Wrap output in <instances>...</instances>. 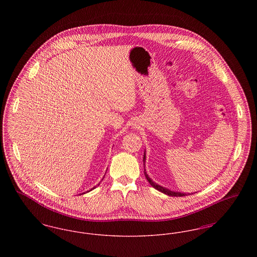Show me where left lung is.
<instances>
[{
    "instance_id": "obj_1",
    "label": "left lung",
    "mask_w": 257,
    "mask_h": 257,
    "mask_svg": "<svg viewBox=\"0 0 257 257\" xmlns=\"http://www.w3.org/2000/svg\"><path fill=\"white\" fill-rule=\"evenodd\" d=\"M145 163H146V154L144 155V166H145ZM145 175H146V178L147 179V181L149 182V184L153 187V188H155L156 190H158L160 192H162V193H164V194H166V195H168V196H187V194H183V193H177V192H171L170 190H168V189H166V188H163L162 186H160V185H157L156 183H154L149 177H148V175H147V171L145 170ZM190 195V194H189Z\"/></svg>"
}]
</instances>
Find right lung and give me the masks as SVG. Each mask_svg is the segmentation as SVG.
<instances>
[{
    "label": "right lung",
    "mask_w": 257,
    "mask_h": 257,
    "mask_svg": "<svg viewBox=\"0 0 257 257\" xmlns=\"http://www.w3.org/2000/svg\"><path fill=\"white\" fill-rule=\"evenodd\" d=\"M98 185H99V184H98ZM94 188H95V187H94ZM94 188H92V189H94ZM92 189H91V190H92ZM91 190H90V191H91ZM84 194H85V193H84Z\"/></svg>",
    "instance_id": "right-lung-1"
}]
</instances>
